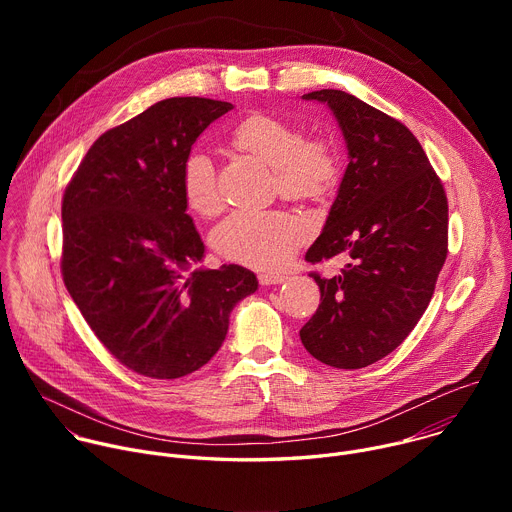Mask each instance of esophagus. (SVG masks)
Returning <instances> with one entry per match:
<instances>
[{"label":"esophagus","mask_w":512,"mask_h":512,"mask_svg":"<svg viewBox=\"0 0 512 512\" xmlns=\"http://www.w3.org/2000/svg\"><path fill=\"white\" fill-rule=\"evenodd\" d=\"M283 281H285L283 275H275V273H261L259 275V283L261 285H279Z\"/></svg>","instance_id":"obj_1"}]
</instances>
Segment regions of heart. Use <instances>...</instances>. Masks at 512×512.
Masks as SVG:
<instances>
[{
	"label": "heart",
	"mask_w": 512,
	"mask_h": 512,
	"mask_svg": "<svg viewBox=\"0 0 512 512\" xmlns=\"http://www.w3.org/2000/svg\"><path fill=\"white\" fill-rule=\"evenodd\" d=\"M237 150L271 166L277 188L287 198L324 196L338 180L340 158L326 137L300 135L289 123L253 113L229 133ZM182 190L188 206L200 216L221 208L210 158L192 152L182 168ZM308 223L283 210H239L214 233V249L229 261L255 269L283 265L308 239Z\"/></svg>",
	"instance_id": "heart-1"
}]
</instances>
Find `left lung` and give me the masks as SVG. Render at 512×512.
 Instances as JSON below:
<instances>
[{
  "label": "left lung",
  "instance_id": "8db88e82",
  "mask_svg": "<svg viewBox=\"0 0 512 512\" xmlns=\"http://www.w3.org/2000/svg\"><path fill=\"white\" fill-rule=\"evenodd\" d=\"M326 103L346 141L348 166L322 235L306 261L348 257L332 279L310 273L320 306L300 330L306 350L334 369H362L393 352L429 306L448 257V198L417 137L344 91Z\"/></svg>",
  "mask_w": 512,
  "mask_h": 512
}]
</instances>
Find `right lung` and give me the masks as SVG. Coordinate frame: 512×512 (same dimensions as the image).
<instances>
[{
	"label": "right lung",
	"instance_id": "right-lung-1",
	"mask_svg": "<svg viewBox=\"0 0 512 512\" xmlns=\"http://www.w3.org/2000/svg\"><path fill=\"white\" fill-rule=\"evenodd\" d=\"M233 105L172 97L105 131L62 196L60 271L101 344L129 371L186 377L221 348L233 308L257 289L241 265L192 269L204 243L182 168Z\"/></svg>",
	"mask_w": 512,
	"mask_h": 512
}]
</instances>
